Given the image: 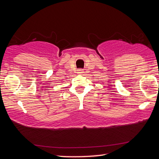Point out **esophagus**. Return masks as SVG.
Listing matches in <instances>:
<instances>
[{"label":"esophagus","instance_id":"34e87169","mask_svg":"<svg viewBox=\"0 0 159 159\" xmlns=\"http://www.w3.org/2000/svg\"><path fill=\"white\" fill-rule=\"evenodd\" d=\"M83 73H84V71H83V69H79V71H78V74H82Z\"/></svg>","mask_w":159,"mask_h":159}]
</instances>
